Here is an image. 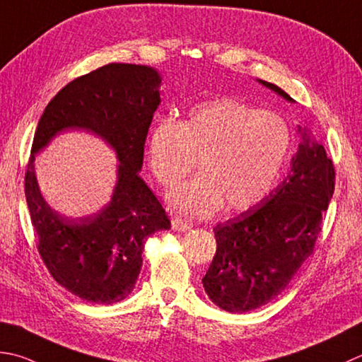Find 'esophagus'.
<instances>
[{
  "mask_svg": "<svg viewBox=\"0 0 362 362\" xmlns=\"http://www.w3.org/2000/svg\"><path fill=\"white\" fill-rule=\"evenodd\" d=\"M173 229L175 232H185L188 229H191V224L187 221H182V219H173Z\"/></svg>",
  "mask_w": 362,
  "mask_h": 362,
  "instance_id": "1",
  "label": "esophagus"
}]
</instances>
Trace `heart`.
I'll list each match as a JSON object with an SVG mask.
<instances>
[{
    "label": "heart",
    "instance_id": "1",
    "mask_svg": "<svg viewBox=\"0 0 362 362\" xmlns=\"http://www.w3.org/2000/svg\"><path fill=\"white\" fill-rule=\"evenodd\" d=\"M292 148L287 120L238 98L194 105L183 122L161 120L147 138L152 173L173 188L199 160L201 175L168 194L174 214L207 218L219 209L243 211L270 193Z\"/></svg>",
    "mask_w": 362,
    "mask_h": 362
}]
</instances>
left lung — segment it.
Wrapping results in <instances>:
<instances>
[{"label": "left lung", "mask_w": 362, "mask_h": 362, "mask_svg": "<svg viewBox=\"0 0 362 362\" xmlns=\"http://www.w3.org/2000/svg\"><path fill=\"white\" fill-rule=\"evenodd\" d=\"M259 81L293 102L276 84ZM334 183V163L304 133L284 182L245 214L215 226L216 252L202 278L210 300L242 314L284 292L315 250Z\"/></svg>", "instance_id": "8db88e82"}]
</instances>
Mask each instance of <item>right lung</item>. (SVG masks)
<instances>
[{
	"mask_svg": "<svg viewBox=\"0 0 362 362\" xmlns=\"http://www.w3.org/2000/svg\"><path fill=\"white\" fill-rule=\"evenodd\" d=\"M157 70L111 62L66 84L47 105L26 165L25 194L37 233V251L49 274L78 298L112 304L132 293L146 240L171 229L151 188L138 175L144 143L160 105ZM67 128L102 136L121 161L112 202L92 217L67 218L49 209L33 173V155Z\"/></svg>",
	"mask_w": 362,
	"mask_h": 362,
	"instance_id": "1",
	"label": "right lung"
}]
</instances>
